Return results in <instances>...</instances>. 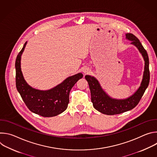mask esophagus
I'll return each mask as SVG.
<instances>
[{
    "label": "esophagus",
    "mask_w": 157,
    "mask_h": 157,
    "mask_svg": "<svg viewBox=\"0 0 157 157\" xmlns=\"http://www.w3.org/2000/svg\"><path fill=\"white\" fill-rule=\"evenodd\" d=\"M83 73L84 75H87L88 73H89V72H90V70H89V69L88 68H84L82 70Z\"/></svg>",
    "instance_id": "obj_1"
}]
</instances>
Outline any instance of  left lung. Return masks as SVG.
<instances>
[{
	"label": "left lung",
	"instance_id": "obj_1",
	"mask_svg": "<svg viewBox=\"0 0 157 157\" xmlns=\"http://www.w3.org/2000/svg\"><path fill=\"white\" fill-rule=\"evenodd\" d=\"M125 37L127 40L131 41L132 44L137 47L145 61L142 80L140 87L135 93L130 97L123 99L113 98L104 91L99 82L96 78L90 75L85 76V78L90 89L91 102L93 106L97 110L104 114H119L133 109L139 102L149 84V59L147 51L135 35L127 33L125 34Z\"/></svg>",
	"mask_w": 157,
	"mask_h": 157
}]
</instances>
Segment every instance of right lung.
I'll list each match as a JSON object with an SVG mask.
<instances>
[{"instance_id":"right-lung-1","label":"right lung","mask_w":157,"mask_h":157,"mask_svg":"<svg viewBox=\"0 0 157 157\" xmlns=\"http://www.w3.org/2000/svg\"><path fill=\"white\" fill-rule=\"evenodd\" d=\"M27 41L19 52L15 61L16 87L24 102L32 113L43 117L58 116L64 112L70 101V92L83 75L79 73L65 79L48 90H39L30 86L25 80L21 70V56Z\"/></svg>"}]
</instances>
